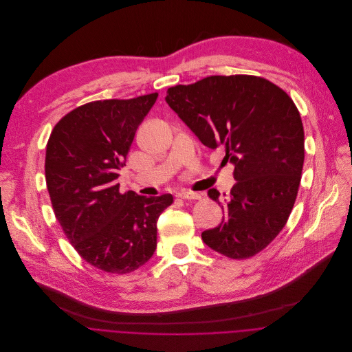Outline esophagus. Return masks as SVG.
I'll return each mask as SVG.
<instances>
[{
	"mask_svg": "<svg viewBox=\"0 0 352 352\" xmlns=\"http://www.w3.org/2000/svg\"><path fill=\"white\" fill-rule=\"evenodd\" d=\"M177 197H179V198H183V199H198V198H201V194L194 192V191L182 190V191L177 192Z\"/></svg>",
	"mask_w": 352,
	"mask_h": 352,
	"instance_id": "1",
	"label": "esophagus"
}]
</instances>
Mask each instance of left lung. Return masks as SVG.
I'll return each instance as SVG.
<instances>
[{"mask_svg":"<svg viewBox=\"0 0 352 352\" xmlns=\"http://www.w3.org/2000/svg\"><path fill=\"white\" fill-rule=\"evenodd\" d=\"M165 101L208 148L222 147L236 184L222 205L219 226L204 243L233 259L262 251L285 228L304 165V127L293 100L266 79L209 76L168 89Z\"/></svg>","mask_w":352,"mask_h":352,"instance_id":"left-lung-1","label":"left lung"}]
</instances>
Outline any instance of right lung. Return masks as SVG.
Here are the masks:
<instances>
[{"instance_id":"right-lung-1","label":"right lung","mask_w":352,"mask_h":352,"mask_svg":"<svg viewBox=\"0 0 352 352\" xmlns=\"http://www.w3.org/2000/svg\"><path fill=\"white\" fill-rule=\"evenodd\" d=\"M157 98L89 102L65 115L48 140L45 182L55 217L79 255L104 272L144 265L157 248L158 218L173 202L172 194H122L116 183Z\"/></svg>"}]
</instances>
